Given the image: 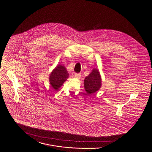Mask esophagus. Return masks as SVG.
Listing matches in <instances>:
<instances>
[{"label":"esophagus","mask_w":152,"mask_h":152,"mask_svg":"<svg viewBox=\"0 0 152 152\" xmlns=\"http://www.w3.org/2000/svg\"><path fill=\"white\" fill-rule=\"evenodd\" d=\"M81 75L80 73H76V74L75 75V77L76 78V79H80V77H81Z\"/></svg>","instance_id":"1"}]
</instances>
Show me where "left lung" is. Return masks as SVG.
Here are the masks:
<instances>
[{
    "mask_svg": "<svg viewBox=\"0 0 152 152\" xmlns=\"http://www.w3.org/2000/svg\"><path fill=\"white\" fill-rule=\"evenodd\" d=\"M101 77L99 70L94 68L91 73L87 76L84 81L85 91L88 94H94L101 87Z\"/></svg>",
    "mask_w": 152,
    "mask_h": 152,
    "instance_id": "1",
    "label": "left lung"
}]
</instances>
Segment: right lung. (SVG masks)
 I'll use <instances>...</instances> for the list:
<instances>
[{
  "mask_svg": "<svg viewBox=\"0 0 152 152\" xmlns=\"http://www.w3.org/2000/svg\"><path fill=\"white\" fill-rule=\"evenodd\" d=\"M68 77L69 73L66 68L62 64H58L52 70L50 75V84L54 89L57 91L63 86Z\"/></svg>",
  "mask_w": 152,
  "mask_h": 152,
  "instance_id": "1",
  "label": "right lung"
}]
</instances>
